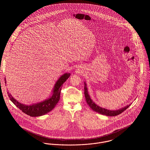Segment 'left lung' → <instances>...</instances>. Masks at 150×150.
I'll use <instances>...</instances> for the list:
<instances>
[{"label": "left lung", "mask_w": 150, "mask_h": 150, "mask_svg": "<svg viewBox=\"0 0 150 150\" xmlns=\"http://www.w3.org/2000/svg\"><path fill=\"white\" fill-rule=\"evenodd\" d=\"M84 94L86 97V101L87 104L90 106V107L93 110V111L99 113L100 114L109 116H115L116 115L120 114L123 111H124L125 110H127L128 108L131 104H129L128 105H127L125 107H122L120 109L116 110H108L105 108H102L98 106L97 104H96L92 100L88 92V88L86 82L84 81Z\"/></svg>", "instance_id": "left-lung-1"}]
</instances>
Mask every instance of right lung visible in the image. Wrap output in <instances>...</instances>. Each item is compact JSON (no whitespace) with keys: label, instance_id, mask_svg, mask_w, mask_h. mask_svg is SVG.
Masks as SVG:
<instances>
[{"label":"right lung","instance_id":"1","mask_svg":"<svg viewBox=\"0 0 150 150\" xmlns=\"http://www.w3.org/2000/svg\"><path fill=\"white\" fill-rule=\"evenodd\" d=\"M70 75L71 74L70 73H65L61 76L54 84L52 90V96L48 99H46L42 102L34 103L30 105H26L20 103L18 100H15L9 92H8V96L14 105L20 109L23 113L28 115L31 117L43 116L51 111L56 106L59 100L62 86L67 80V79L70 77ZM5 83H6V81Z\"/></svg>","mask_w":150,"mask_h":150}]
</instances>
